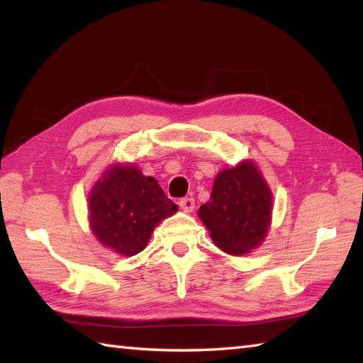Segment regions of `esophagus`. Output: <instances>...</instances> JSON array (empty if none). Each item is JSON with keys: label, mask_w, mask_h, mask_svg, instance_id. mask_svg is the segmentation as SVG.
Returning a JSON list of instances; mask_svg holds the SVG:
<instances>
[{"label": "esophagus", "mask_w": 363, "mask_h": 363, "mask_svg": "<svg viewBox=\"0 0 363 363\" xmlns=\"http://www.w3.org/2000/svg\"><path fill=\"white\" fill-rule=\"evenodd\" d=\"M179 206H181V209H182L184 212H191V211L195 209V199L190 198V196L181 198V199H179Z\"/></svg>", "instance_id": "1"}]
</instances>
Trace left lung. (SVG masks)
Here are the masks:
<instances>
[{
  "label": "left lung",
  "instance_id": "8db88e82",
  "mask_svg": "<svg viewBox=\"0 0 363 363\" xmlns=\"http://www.w3.org/2000/svg\"><path fill=\"white\" fill-rule=\"evenodd\" d=\"M272 217V191L251 162L221 172L211 201L199 207V218L213 243L228 254H245L267 235Z\"/></svg>",
  "mask_w": 363,
  "mask_h": 363
}]
</instances>
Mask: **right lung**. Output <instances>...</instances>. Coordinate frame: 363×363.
Returning <instances> with one entry per match:
<instances>
[{"instance_id": "add662e5", "label": "right lung", "mask_w": 363, "mask_h": 363, "mask_svg": "<svg viewBox=\"0 0 363 363\" xmlns=\"http://www.w3.org/2000/svg\"><path fill=\"white\" fill-rule=\"evenodd\" d=\"M177 206L157 181L130 167H113L98 181L89 199L90 226L107 248L121 256L145 250L152 229Z\"/></svg>"}]
</instances>
